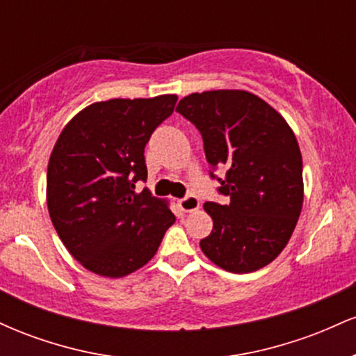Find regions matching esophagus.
<instances>
[{"label":"esophagus","mask_w":356,"mask_h":356,"mask_svg":"<svg viewBox=\"0 0 356 356\" xmlns=\"http://www.w3.org/2000/svg\"><path fill=\"white\" fill-rule=\"evenodd\" d=\"M199 206H201V202H199V199L195 197V195H187V197H184L179 201V207H181L184 212L197 211Z\"/></svg>","instance_id":"obj_1"}]
</instances>
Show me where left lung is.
I'll return each instance as SVG.
<instances>
[{
	"label": "left lung",
	"instance_id": "obj_1",
	"mask_svg": "<svg viewBox=\"0 0 356 356\" xmlns=\"http://www.w3.org/2000/svg\"><path fill=\"white\" fill-rule=\"evenodd\" d=\"M175 112L197 127L219 192L229 204L206 202L211 234L201 249L216 266L252 273L283 251L303 207V161L291 127L263 99L246 90L191 93Z\"/></svg>",
	"mask_w": 356,
	"mask_h": 356
}]
</instances>
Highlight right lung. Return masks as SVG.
<instances>
[{
	"mask_svg": "<svg viewBox=\"0 0 356 356\" xmlns=\"http://www.w3.org/2000/svg\"><path fill=\"white\" fill-rule=\"evenodd\" d=\"M177 95L88 105L65 125L48 162L47 204L70 254L88 271L122 277L152 259L175 216L145 189L150 136Z\"/></svg>",
	"mask_w": 356,
	"mask_h": 356,
	"instance_id": "right-lung-1",
	"label": "right lung"
}]
</instances>
